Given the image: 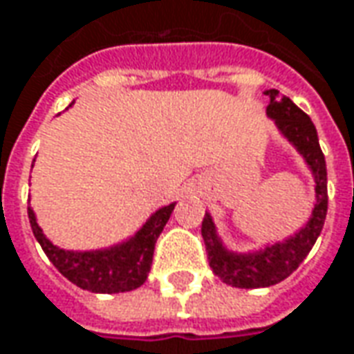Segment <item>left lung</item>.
Masks as SVG:
<instances>
[{
  "label": "left lung",
  "mask_w": 354,
  "mask_h": 354,
  "mask_svg": "<svg viewBox=\"0 0 354 354\" xmlns=\"http://www.w3.org/2000/svg\"><path fill=\"white\" fill-rule=\"evenodd\" d=\"M265 95L271 97L267 115L274 120L284 138L302 153L315 181V205L312 216L304 227L284 241H277L253 253L227 251L222 239L216 234L212 216L206 212L203 220V239L210 269L222 282L236 288H265L290 277L298 265L306 259L315 239L322 234L327 214V169L324 151L312 118L294 105L288 97H281L277 89H269Z\"/></svg>",
  "instance_id": "8db88e82"
}]
</instances>
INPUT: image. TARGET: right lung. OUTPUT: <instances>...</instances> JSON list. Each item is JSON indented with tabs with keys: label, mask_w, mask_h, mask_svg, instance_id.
<instances>
[{
	"label": "right lung",
	"mask_w": 354,
	"mask_h": 354,
	"mask_svg": "<svg viewBox=\"0 0 354 354\" xmlns=\"http://www.w3.org/2000/svg\"><path fill=\"white\" fill-rule=\"evenodd\" d=\"M175 203L149 216L148 222L127 241L95 251H66L56 248L40 230L35 210L28 206L32 234L46 253L50 263L83 290L97 294L128 292L142 286L148 279L156 241L171 216Z\"/></svg>",
	"instance_id": "1"
}]
</instances>
